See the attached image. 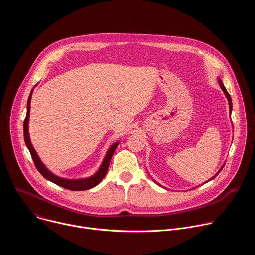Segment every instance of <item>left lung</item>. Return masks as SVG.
<instances>
[{
    "label": "left lung",
    "instance_id": "1",
    "mask_svg": "<svg viewBox=\"0 0 255 255\" xmlns=\"http://www.w3.org/2000/svg\"><path fill=\"white\" fill-rule=\"evenodd\" d=\"M218 82H219V85H220V87H221V89L223 90V92H224V94H225V96L227 97V99H228V102H229V110H230V113H231V111H232V100H231V97H230V95H229V93L227 92V90H226V88L224 87V85H223V83H222V81L219 79V80H218ZM224 166H222L221 167V169L219 170V171H218V173H219L221 170H222V168H223ZM217 175V174H216ZM215 177V176H214ZM213 177V178H214Z\"/></svg>",
    "mask_w": 255,
    "mask_h": 255
}]
</instances>
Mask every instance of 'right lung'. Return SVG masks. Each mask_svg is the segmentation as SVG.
Listing matches in <instances>:
<instances>
[{
    "label": "right lung",
    "instance_id": "add662e5",
    "mask_svg": "<svg viewBox=\"0 0 255 255\" xmlns=\"http://www.w3.org/2000/svg\"><path fill=\"white\" fill-rule=\"evenodd\" d=\"M31 96H32V91L30 93V96L28 98V102H27V114H26V118L24 120V140L26 143V146L29 149L32 159L34 161V164L37 168V170L43 175V177H45L46 179L52 181L53 184L60 186L64 189L67 190H71V191H86L89 189H92L94 187H96L97 185H99L101 183V180L104 178V176L107 173V170L109 168V164H110L111 158L113 156V153L115 152L119 142L114 143L112 146L109 148L99 170L92 176L87 177V178H81V179H67V178H62L59 177L55 174H53L52 172H50L45 165L41 162L40 158L38 157L37 153H36L35 149L33 148L32 144L30 142V137H29V131H28V123H29V115H30V102H31Z\"/></svg>",
    "mask_w": 255,
    "mask_h": 255
}]
</instances>
